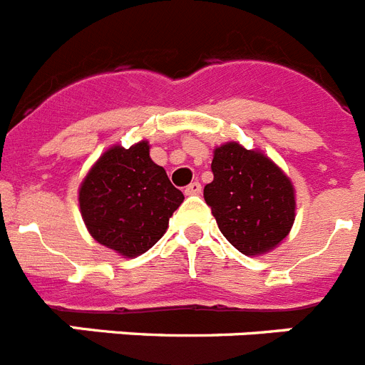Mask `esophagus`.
<instances>
[{
  "label": "esophagus",
  "mask_w": 365,
  "mask_h": 365,
  "mask_svg": "<svg viewBox=\"0 0 365 365\" xmlns=\"http://www.w3.org/2000/svg\"><path fill=\"white\" fill-rule=\"evenodd\" d=\"M202 192V185L200 182H192L185 187V195L192 196V195H200Z\"/></svg>",
  "instance_id": "34e87169"
}]
</instances>
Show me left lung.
<instances>
[{"label":"left lung","instance_id":"8db88e82","mask_svg":"<svg viewBox=\"0 0 365 365\" xmlns=\"http://www.w3.org/2000/svg\"><path fill=\"white\" fill-rule=\"evenodd\" d=\"M211 170L204 198L222 235L250 257L277 248L296 220V191L281 167L264 152L227 141L213 150Z\"/></svg>","mask_w":365,"mask_h":365}]
</instances>
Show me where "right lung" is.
Segmentation results:
<instances>
[{
	"mask_svg": "<svg viewBox=\"0 0 365 365\" xmlns=\"http://www.w3.org/2000/svg\"><path fill=\"white\" fill-rule=\"evenodd\" d=\"M183 202L163 167L150 160L148 141L108 148L78 187L90 235L126 259L150 250Z\"/></svg>",
	"mask_w": 365,
	"mask_h": 365,
	"instance_id": "add662e5",
	"label": "right lung"
}]
</instances>
